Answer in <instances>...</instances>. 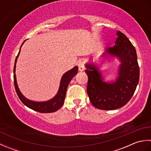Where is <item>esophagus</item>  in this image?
<instances>
[{
	"label": "esophagus",
	"mask_w": 151,
	"mask_h": 151,
	"mask_svg": "<svg viewBox=\"0 0 151 151\" xmlns=\"http://www.w3.org/2000/svg\"><path fill=\"white\" fill-rule=\"evenodd\" d=\"M78 70H80V71H81V72L84 71L85 67H84V63H83V62H79L78 64Z\"/></svg>",
	"instance_id": "1"
}]
</instances>
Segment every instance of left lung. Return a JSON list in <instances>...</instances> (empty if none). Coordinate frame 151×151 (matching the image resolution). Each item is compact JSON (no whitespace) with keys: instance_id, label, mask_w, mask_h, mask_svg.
I'll list each match as a JSON object with an SVG mask.
<instances>
[{"instance_id":"1","label":"left lung","mask_w":151,"mask_h":151,"mask_svg":"<svg viewBox=\"0 0 151 151\" xmlns=\"http://www.w3.org/2000/svg\"><path fill=\"white\" fill-rule=\"evenodd\" d=\"M114 47H108L102 55L106 58H117L120 65L114 81L105 82L101 70L93 62L86 63L88 76L87 92L93 106L112 110L124 106L132 98L139 79V67L135 47L124 34L117 32Z\"/></svg>"}]
</instances>
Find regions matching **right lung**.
Wrapping results in <instances>:
<instances>
[{"label":"right lung","instance_id":"obj_1","mask_svg":"<svg viewBox=\"0 0 151 151\" xmlns=\"http://www.w3.org/2000/svg\"><path fill=\"white\" fill-rule=\"evenodd\" d=\"M25 41H24V42L22 43L21 48L22 45H23V43H24ZM21 48L18 53V55L15 58L14 68V85H15V91L17 92V94L18 95L19 99H20L22 103H23L25 106H27L28 108H29L34 111L40 112V113H52V112H54V111H56L57 110H58L59 109L61 108V107L62 106L64 103V101H65L67 89V87H68L69 82H70V81H71L74 76L78 73V66H75V67H73V69L68 70V71H67L65 73L63 74L62 78H61L58 91L56 95L54 96L52 99H50L49 101H42V102H37V101H31V100H29V99H27L21 93V92L19 89L17 83V79H16V75H15L16 63H17V58L21 52Z\"/></svg>","mask_w":151,"mask_h":151}]
</instances>
